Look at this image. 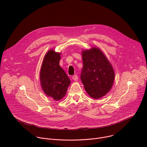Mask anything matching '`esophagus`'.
Segmentation results:
<instances>
[{
	"mask_svg": "<svg viewBox=\"0 0 147 147\" xmlns=\"http://www.w3.org/2000/svg\"><path fill=\"white\" fill-rule=\"evenodd\" d=\"M72 79L74 80V81H77V80H78V76H77V75H76V74L74 75V76L72 77Z\"/></svg>",
	"mask_w": 147,
	"mask_h": 147,
	"instance_id": "esophagus-1",
	"label": "esophagus"
}]
</instances>
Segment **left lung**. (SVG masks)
<instances>
[{
    "instance_id": "left-lung-1",
    "label": "left lung",
    "mask_w": 147,
    "mask_h": 147,
    "mask_svg": "<svg viewBox=\"0 0 147 147\" xmlns=\"http://www.w3.org/2000/svg\"><path fill=\"white\" fill-rule=\"evenodd\" d=\"M83 67L82 82L89 95L94 99L105 96L113 85L115 73L112 65L97 48L82 52Z\"/></svg>"
}]
</instances>
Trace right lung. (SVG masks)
<instances>
[{
	"mask_svg": "<svg viewBox=\"0 0 147 147\" xmlns=\"http://www.w3.org/2000/svg\"><path fill=\"white\" fill-rule=\"evenodd\" d=\"M60 53L50 50L44 58L41 68L40 80L44 93L56 100L65 95L70 84L69 77L60 66Z\"/></svg>",
	"mask_w": 147,
	"mask_h": 147,
	"instance_id": "obj_1",
	"label": "right lung"
}]
</instances>
